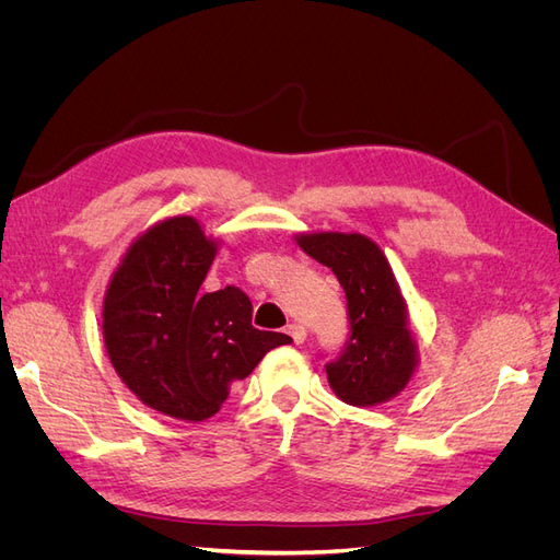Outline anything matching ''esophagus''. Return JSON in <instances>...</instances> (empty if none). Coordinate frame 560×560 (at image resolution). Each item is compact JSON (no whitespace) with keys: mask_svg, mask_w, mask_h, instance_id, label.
Returning a JSON list of instances; mask_svg holds the SVG:
<instances>
[{"mask_svg":"<svg viewBox=\"0 0 560 560\" xmlns=\"http://www.w3.org/2000/svg\"><path fill=\"white\" fill-rule=\"evenodd\" d=\"M287 334L292 336V341H294L296 346H301L303 341H306V336H308L306 327L299 325V322H292V325H287Z\"/></svg>","mask_w":560,"mask_h":560,"instance_id":"esophagus-1","label":"esophagus"}]
</instances>
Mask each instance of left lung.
Here are the masks:
<instances>
[{
  "label": "left lung",
  "instance_id": "8db88e82",
  "mask_svg": "<svg viewBox=\"0 0 560 560\" xmlns=\"http://www.w3.org/2000/svg\"><path fill=\"white\" fill-rule=\"evenodd\" d=\"M296 245L334 270L348 301L350 338L341 358L327 362L338 399L378 406L409 385L418 366V346L409 311L385 252L362 233H301Z\"/></svg>",
  "mask_w": 560,
  "mask_h": 560
}]
</instances>
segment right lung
I'll return each instance as SVG.
<instances>
[{
	"label": "right lung",
	"mask_w": 560,
	"mask_h": 560,
	"mask_svg": "<svg viewBox=\"0 0 560 560\" xmlns=\"http://www.w3.org/2000/svg\"><path fill=\"white\" fill-rule=\"evenodd\" d=\"M217 247L194 217H167L130 243L103 303L118 378L149 409L186 422L212 418L233 381L292 343L252 327V301L238 287L200 294Z\"/></svg>",
	"instance_id": "add662e5"
}]
</instances>
